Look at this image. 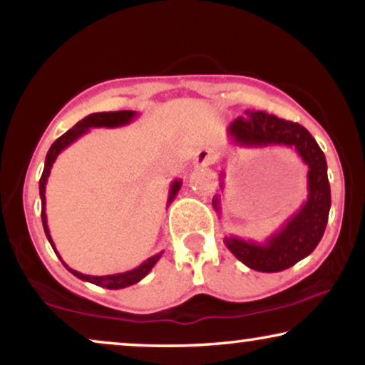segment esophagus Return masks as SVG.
<instances>
[{
    "instance_id": "esophagus-1",
    "label": "esophagus",
    "mask_w": 365,
    "mask_h": 365,
    "mask_svg": "<svg viewBox=\"0 0 365 365\" xmlns=\"http://www.w3.org/2000/svg\"><path fill=\"white\" fill-rule=\"evenodd\" d=\"M216 161V154H214L212 149L209 148H202L199 149L196 153V156H194V166L201 168V166H211Z\"/></svg>"
}]
</instances>
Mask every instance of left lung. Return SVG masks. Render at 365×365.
Wrapping results in <instances>:
<instances>
[{"instance_id": "8db88e82", "label": "left lung", "mask_w": 365, "mask_h": 365, "mask_svg": "<svg viewBox=\"0 0 365 365\" xmlns=\"http://www.w3.org/2000/svg\"><path fill=\"white\" fill-rule=\"evenodd\" d=\"M227 134L231 141L241 148H292L309 168L307 201L277 232L264 242L246 241L236 236L224 237L229 251L254 271L279 272L292 267L317 247L326 231L331 209L326 156L306 128L264 111H246V116H239L229 124ZM219 202V196H214L212 207L221 212Z\"/></svg>"}]
</instances>
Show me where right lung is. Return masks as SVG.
Returning a JSON list of instances; mask_svg holds the SVG:
<instances>
[{
    "label": "right lung",
    "mask_w": 365,
    "mask_h": 365,
    "mask_svg": "<svg viewBox=\"0 0 365 365\" xmlns=\"http://www.w3.org/2000/svg\"><path fill=\"white\" fill-rule=\"evenodd\" d=\"M138 116L136 111H109V113H93L86 116L84 119H81L78 124H74V126L69 129L63 134L61 138H58L56 141L51 144V148H49V151L46 154V161H44V169H43V174H41V179H39V197H41V221H43V227H44V232H46V237L49 244H51L53 251L56 252V256L61 259L59 256L56 247H54V242L51 239V234H49V229H48V221H46V196H44V192H46V182H48V178H49V173H51V168L54 161H56L58 154L64 151L68 146H71V144L79 139L81 136H84L89 129L91 128H119V126H126L133 121L134 118ZM181 184L182 181L181 179H174L171 182V187H169V196H168V206L174 201V197H176V194L179 189H181ZM163 256V251L156 254V256L149 257L148 261H144L141 266H138L136 269H131V271L128 272H121V274H111V276H88V274H81L78 271H74V269L68 267L64 261L61 259V262L64 264V267L68 269L69 272L73 274V276H76L78 279H81V281H86V282H91V284H96L99 287H106V289H124V287H129L133 286V284H136L141 281L143 277L148 276V272L151 271L154 267V264L159 261V257Z\"/></svg>",
    "instance_id": "add662e5"
}]
</instances>
